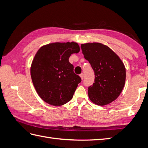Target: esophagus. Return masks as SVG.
<instances>
[{
	"label": "esophagus",
	"mask_w": 148,
	"mask_h": 148,
	"mask_svg": "<svg viewBox=\"0 0 148 148\" xmlns=\"http://www.w3.org/2000/svg\"><path fill=\"white\" fill-rule=\"evenodd\" d=\"M79 76H80V77H81V78L83 79V78H84V74L82 73H81L79 75Z\"/></svg>",
	"instance_id": "obj_1"
}]
</instances>
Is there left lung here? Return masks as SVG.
Wrapping results in <instances>:
<instances>
[{
	"instance_id": "1",
	"label": "left lung",
	"mask_w": 148,
	"mask_h": 148,
	"mask_svg": "<svg viewBox=\"0 0 148 148\" xmlns=\"http://www.w3.org/2000/svg\"><path fill=\"white\" fill-rule=\"evenodd\" d=\"M85 59L91 64L95 75L88 96L93 103L105 106L120 95L126 79V70L119 57L110 48L99 42L81 45Z\"/></svg>"
}]
</instances>
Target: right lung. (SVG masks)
Here are the masks:
<instances>
[{"label":"right lung","instance_id":"add662e5","mask_svg":"<svg viewBox=\"0 0 148 148\" xmlns=\"http://www.w3.org/2000/svg\"><path fill=\"white\" fill-rule=\"evenodd\" d=\"M77 42H53L38 51L31 66V77L39 96L49 104L69 102L82 79L73 71L70 56L79 52Z\"/></svg>","mask_w":148,"mask_h":148}]
</instances>
